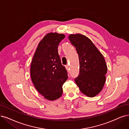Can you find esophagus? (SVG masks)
I'll list each match as a JSON object with an SVG mask.
<instances>
[{
    "mask_svg": "<svg viewBox=\"0 0 129 129\" xmlns=\"http://www.w3.org/2000/svg\"><path fill=\"white\" fill-rule=\"evenodd\" d=\"M65 68H66V69L68 71H69V70L70 69H69V68H69V66L68 65H66L65 66Z\"/></svg>",
    "mask_w": 129,
    "mask_h": 129,
    "instance_id": "esophagus-1",
    "label": "esophagus"
}]
</instances>
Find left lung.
I'll return each mask as SVG.
<instances>
[{
    "instance_id": "8db88e82",
    "label": "left lung",
    "mask_w": 129,
    "mask_h": 129,
    "mask_svg": "<svg viewBox=\"0 0 129 129\" xmlns=\"http://www.w3.org/2000/svg\"><path fill=\"white\" fill-rule=\"evenodd\" d=\"M69 39L79 55V74L74 79L80 91L93 97L105 83L107 65L103 55L88 38L81 34L71 35Z\"/></svg>"
}]
</instances>
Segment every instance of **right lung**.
Returning <instances> with one entry per match:
<instances>
[{
	"label": "right lung",
	"instance_id": "right-lung-1",
	"mask_svg": "<svg viewBox=\"0 0 129 129\" xmlns=\"http://www.w3.org/2000/svg\"><path fill=\"white\" fill-rule=\"evenodd\" d=\"M63 34L50 33L40 42L31 64V77L35 88L50 101L59 98L63 84L68 79V72L62 65L58 52Z\"/></svg>",
	"mask_w": 129,
	"mask_h": 129
}]
</instances>
